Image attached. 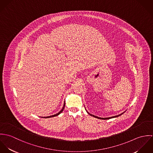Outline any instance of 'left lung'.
Returning a JSON list of instances; mask_svg holds the SVG:
<instances>
[{"mask_svg": "<svg viewBox=\"0 0 153 153\" xmlns=\"http://www.w3.org/2000/svg\"><path fill=\"white\" fill-rule=\"evenodd\" d=\"M88 112V114H89L90 115H91V116H92V117H95V118H98V119H101V120H109L110 118H115V117H119V116H120L121 115H122L123 114H124V112H123L122 114H120V115H115V116H114V117H108V118H101V117H97V116H95V115H92V114H89L88 111H87Z\"/></svg>", "mask_w": 153, "mask_h": 153, "instance_id": "obj_1", "label": "left lung"}]
</instances>
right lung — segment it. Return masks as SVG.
<instances>
[{
    "label": "right lung",
    "instance_id": "add662e5",
    "mask_svg": "<svg viewBox=\"0 0 153 153\" xmlns=\"http://www.w3.org/2000/svg\"><path fill=\"white\" fill-rule=\"evenodd\" d=\"M65 104L64 103V107H63V108H62V109H61L58 113H57V114H55V115H51V116H48V117H44L43 118H51V117H56V116H58L59 114H60L63 111H64V108H65Z\"/></svg>",
    "mask_w": 153,
    "mask_h": 153
}]
</instances>
